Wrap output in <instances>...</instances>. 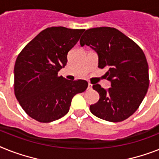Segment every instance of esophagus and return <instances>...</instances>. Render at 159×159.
I'll return each instance as SVG.
<instances>
[{"mask_svg":"<svg viewBox=\"0 0 159 159\" xmlns=\"http://www.w3.org/2000/svg\"><path fill=\"white\" fill-rule=\"evenodd\" d=\"M92 89H93V85H92L91 84H89V85H88V89H89V90H91Z\"/></svg>","mask_w":159,"mask_h":159,"instance_id":"34e87169","label":"esophagus"}]
</instances>
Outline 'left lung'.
I'll list each match as a JSON object with an SVG mask.
<instances>
[{
  "label": "left lung",
  "instance_id": "obj_1",
  "mask_svg": "<svg viewBox=\"0 0 159 159\" xmlns=\"http://www.w3.org/2000/svg\"><path fill=\"white\" fill-rule=\"evenodd\" d=\"M80 45L90 46L98 55V67L106 69L111 81L107 90L100 84L93 89L100 96L90 111L109 122L124 121L138 109L149 88V66L145 53L127 35L114 27L86 30Z\"/></svg>",
  "mask_w": 159,
  "mask_h": 159
}]
</instances>
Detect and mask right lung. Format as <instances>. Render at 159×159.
<instances>
[{"label": "right lung", "mask_w": 159, "mask_h": 159, "mask_svg": "<svg viewBox=\"0 0 159 159\" xmlns=\"http://www.w3.org/2000/svg\"><path fill=\"white\" fill-rule=\"evenodd\" d=\"M84 31L48 27L18 54L14 65V94L23 111L36 121L50 123L63 117L73 97L88 88L86 80H68L57 75Z\"/></svg>", "instance_id": "1"}]
</instances>
